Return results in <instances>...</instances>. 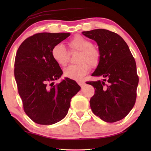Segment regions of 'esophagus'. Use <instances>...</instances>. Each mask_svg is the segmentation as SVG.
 <instances>
[{"instance_id": "obj_1", "label": "esophagus", "mask_w": 151, "mask_h": 151, "mask_svg": "<svg viewBox=\"0 0 151 151\" xmlns=\"http://www.w3.org/2000/svg\"><path fill=\"white\" fill-rule=\"evenodd\" d=\"M77 82H78V84L81 86H83L85 84V83L84 82H82V81H78Z\"/></svg>"}]
</instances>
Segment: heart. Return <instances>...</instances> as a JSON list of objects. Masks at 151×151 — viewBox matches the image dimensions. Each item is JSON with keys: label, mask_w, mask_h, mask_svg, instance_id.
Masks as SVG:
<instances>
[{"label": "heart", "mask_w": 151, "mask_h": 151, "mask_svg": "<svg viewBox=\"0 0 151 151\" xmlns=\"http://www.w3.org/2000/svg\"><path fill=\"white\" fill-rule=\"evenodd\" d=\"M69 44L72 50L80 51L76 60L78 63L67 67L64 69V75L69 78L80 81L89 72L88 64L91 67H96L99 65L101 58L100 51L97 47L93 46L91 41L81 35L74 36L69 41ZM51 54L54 60L58 65L61 66L67 65L69 56L63 44L58 43L54 45Z\"/></svg>", "instance_id": "obj_1"}]
</instances>
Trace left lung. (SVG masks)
<instances>
[{"label":"left lung","mask_w":151,"mask_h":151,"mask_svg":"<svg viewBox=\"0 0 151 151\" xmlns=\"http://www.w3.org/2000/svg\"><path fill=\"white\" fill-rule=\"evenodd\" d=\"M96 41L101 58L92 76L102 81L87 82L95 88L90 99L93 114L107 123L121 120L129 114L136 99L139 78L135 60L119 35L105 29L82 32Z\"/></svg>","instance_id":"obj_1"}]
</instances>
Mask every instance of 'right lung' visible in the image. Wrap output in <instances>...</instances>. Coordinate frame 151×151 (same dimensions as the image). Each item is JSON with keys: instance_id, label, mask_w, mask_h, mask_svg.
<instances>
[{"instance_id": "right-lung-1", "label": "right lung", "mask_w": 151, "mask_h": 151, "mask_svg": "<svg viewBox=\"0 0 151 151\" xmlns=\"http://www.w3.org/2000/svg\"><path fill=\"white\" fill-rule=\"evenodd\" d=\"M69 36L70 33L34 34L21 43L16 54L14 75L19 94L24 112L37 124L50 125L63 119L70 99L81 89L69 78L54 85L63 71L51 51Z\"/></svg>"}]
</instances>
